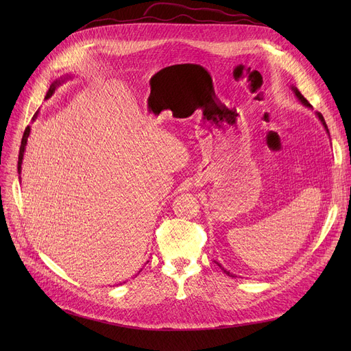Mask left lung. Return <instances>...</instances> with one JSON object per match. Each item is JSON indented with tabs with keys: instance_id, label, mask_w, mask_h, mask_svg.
Segmentation results:
<instances>
[{
	"instance_id": "8db88e82",
	"label": "left lung",
	"mask_w": 351,
	"mask_h": 351,
	"mask_svg": "<svg viewBox=\"0 0 351 351\" xmlns=\"http://www.w3.org/2000/svg\"><path fill=\"white\" fill-rule=\"evenodd\" d=\"M291 89H293V92H294V94H296V97H298V98H299V101H300V102H302V104H303V105H304V106H307V108H311V105H310V104H308V101H307V99H306V98H304V97H303V95H302V94H300V92H299V89H298V88H296V86H291ZM316 115H317V117H319V119H320V121H322V123H323V126H324V129H326V131H327V132H328V128H327V125H326V121H324V118H323V115H322V114H320V112H316ZM217 265H219V263H217ZM219 267H220V269H222V270H223V273H226V274H228V276H230V278H236V276H234V274H233V273H230V271H229V270H226V269H225V267H222V266H220V265H219Z\"/></svg>"
}]
</instances>
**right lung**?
<instances>
[{"label": "right lung", "mask_w": 351, "mask_h": 351, "mask_svg": "<svg viewBox=\"0 0 351 351\" xmlns=\"http://www.w3.org/2000/svg\"><path fill=\"white\" fill-rule=\"evenodd\" d=\"M64 80H65V78H64ZM64 80L61 78V80H57V81H53V82L51 84L49 89H48V92H47V95H45V99H48V98H51V97H52V94L55 92V89H57V86H60V85L64 82ZM36 114H38V112H36ZM36 114L34 115V119H35ZM29 132H31V128H29V126H27V128H25V131H24V135H23L21 146H20V155H18V173H21V163H23V158H24V152H25V145H27V141H28Z\"/></svg>", "instance_id": "obj_1"}]
</instances>
